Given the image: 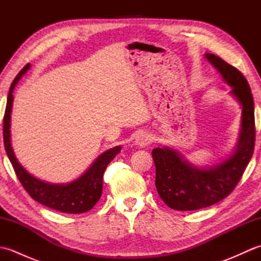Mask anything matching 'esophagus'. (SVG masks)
<instances>
[{
    "label": "esophagus",
    "instance_id": "esophagus-1",
    "mask_svg": "<svg viewBox=\"0 0 261 261\" xmlns=\"http://www.w3.org/2000/svg\"><path fill=\"white\" fill-rule=\"evenodd\" d=\"M150 142H151V137L150 135H148L147 132H139V134H137L135 138V145L140 148L148 146Z\"/></svg>",
    "mask_w": 261,
    "mask_h": 261
}]
</instances>
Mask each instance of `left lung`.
<instances>
[{
  "label": "left lung",
  "instance_id": "1",
  "mask_svg": "<svg viewBox=\"0 0 261 261\" xmlns=\"http://www.w3.org/2000/svg\"><path fill=\"white\" fill-rule=\"evenodd\" d=\"M205 58L231 87L230 95L241 108V124L234 150L220 163L197 167L173 147L152 150L156 165V184L165 204L177 211H194L222 201L233 191L254 148V107L250 86L239 70L212 54Z\"/></svg>",
  "mask_w": 261,
  "mask_h": 261
}]
</instances>
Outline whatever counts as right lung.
Here are the masks:
<instances>
[{
    "mask_svg": "<svg viewBox=\"0 0 261 261\" xmlns=\"http://www.w3.org/2000/svg\"><path fill=\"white\" fill-rule=\"evenodd\" d=\"M31 65L28 64L20 70L16 75L13 83L11 84L7 109H5L4 120H3V139L4 147L11 164L13 166L16 176L24 187L28 194L45 206L59 212L80 214L84 213L93 208L102 195L103 188V174L107 166L113 160L118 154L122 147L116 146L104 151L95 159L84 174H82L79 178L73 181L64 182V184H51L45 180H41L30 174L23 166H22L18 158L15 157L12 145H11V113H12L13 105V90L18 84L20 79L28 70Z\"/></svg>",
    "mask_w": 261,
    "mask_h": 261,
    "instance_id": "obj_1",
    "label": "right lung"
}]
</instances>
